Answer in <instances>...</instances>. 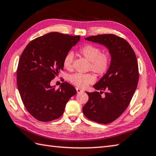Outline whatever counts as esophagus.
<instances>
[{"label":"esophagus","mask_w":156,"mask_h":156,"mask_svg":"<svg viewBox=\"0 0 156 156\" xmlns=\"http://www.w3.org/2000/svg\"><path fill=\"white\" fill-rule=\"evenodd\" d=\"M76 91H77L78 93H80V92H83V90H81L80 88H76Z\"/></svg>","instance_id":"34e87169"}]
</instances>
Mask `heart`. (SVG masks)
<instances>
[{"label": "heart", "instance_id": "heart-1", "mask_svg": "<svg viewBox=\"0 0 156 156\" xmlns=\"http://www.w3.org/2000/svg\"><path fill=\"white\" fill-rule=\"evenodd\" d=\"M78 52L90 62L89 69H91L95 74L101 76L108 71L111 64V57L108 53L102 51L101 48L97 45L87 44L83 45L78 49ZM74 55L68 52L63 59V66L67 70L71 71L73 69ZM69 80L72 84L80 88H85L89 84L94 83L96 78L91 73L81 74L76 73L69 76Z\"/></svg>", "mask_w": 156, "mask_h": 156}]
</instances>
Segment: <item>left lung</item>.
I'll return each mask as SVG.
<instances>
[{
  "mask_svg": "<svg viewBox=\"0 0 156 156\" xmlns=\"http://www.w3.org/2000/svg\"><path fill=\"white\" fill-rule=\"evenodd\" d=\"M85 39L105 45L111 62L106 74L94 85L96 90L101 91L87 92L88 101L82 111L90 120L108 124L123 113L136 90L139 80L136 55L125 39L114 34L97 35Z\"/></svg>",
  "mask_w": 156,
  "mask_h": 156,
  "instance_id": "left-lung-1",
  "label": "left lung"
}]
</instances>
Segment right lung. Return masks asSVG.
I'll list each match as a JSON object with an SVG mask.
<instances>
[{"mask_svg":"<svg viewBox=\"0 0 156 156\" xmlns=\"http://www.w3.org/2000/svg\"><path fill=\"white\" fill-rule=\"evenodd\" d=\"M80 36L51 32L32 40L20 57L16 84L23 103L33 117L48 122L60 117L76 88L64 82L58 89L51 81L63 70V59Z\"/></svg>","mask_w":156,"mask_h":156,"instance_id":"1","label":"right lung"}]
</instances>
